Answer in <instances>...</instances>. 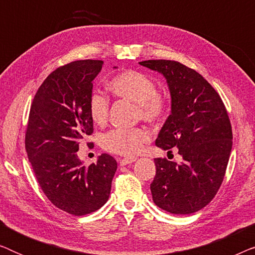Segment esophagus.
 I'll return each mask as SVG.
<instances>
[{"label": "esophagus", "instance_id": "esophagus-1", "mask_svg": "<svg viewBox=\"0 0 255 255\" xmlns=\"http://www.w3.org/2000/svg\"><path fill=\"white\" fill-rule=\"evenodd\" d=\"M137 158H134V156H130V158H123V159H120V163L121 166H125V165H128V163H132L134 162Z\"/></svg>", "mask_w": 255, "mask_h": 255}]
</instances>
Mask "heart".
Wrapping results in <instances>:
<instances>
[{"label": "heart", "instance_id": "b5f03b06", "mask_svg": "<svg viewBox=\"0 0 255 255\" xmlns=\"http://www.w3.org/2000/svg\"><path fill=\"white\" fill-rule=\"evenodd\" d=\"M110 92L118 99L137 104L138 117L149 123L160 122L168 111V97L156 90L151 76L134 69L118 73L108 83ZM90 120L96 125L107 123L109 115V100L94 93L88 100ZM149 141V132L142 128H113L101 137V146L111 153L121 155H135Z\"/></svg>", "mask_w": 255, "mask_h": 255}]
</instances>
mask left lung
Here are the masks:
<instances>
[{
	"label": "left lung",
	"mask_w": 255,
	"mask_h": 255,
	"mask_svg": "<svg viewBox=\"0 0 255 255\" xmlns=\"http://www.w3.org/2000/svg\"><path fill=\"white\" fill-rule=\"evenodd\" d=\"M139 64L165 76L172 97V113L155 145L168 152L175 147L183 159L181 163L154 159L153 202L170 214H194L210 203L224 180L232 148L228 111L214 87L181 62Z\"/></svg>",
	"instance_id": "obj_1"
}]
</instances>
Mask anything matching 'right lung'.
Here are the masks:
<instances>
[{
  "label": "right lung",
  "instance_id": "add662e5",
  "mask_svg": "<svg viewBox=\"0 0 255 255\" xmlns=\"http://www.w3.org/2000/svg\"><path fill=\"white\" fill-rule=\"evenodd\" d=\"M102 66V60H78L57 68L38 88L30 108L25 149L34 175L48 200L74 216L106 204L117 169L107 153L89 166L76 153L94 131L88 100Z\"/></svg>",
  "mask_w": 255,
  "mask_h": 255
}]
</instances>
